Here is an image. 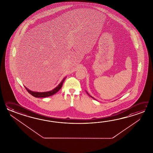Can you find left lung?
<instances>
[{
  "mask_svg": "<svg viewBox=\"0 0 153 153\" xmlns=\"http://www.w3.org/2000/svg\"><path fill=\"white\" fill-rule=\"evenodd\" d=\"M92 98H93V97H92Z\"/></svg>",
  "mask_w": 153,
  "mask_h": 153,
  "instance_id": "1",
  "label": "left lung"
}]
</instances>
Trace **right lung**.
<instances>
[{"label":"right lung","instance_id":"obj_1","mask_svg":"<svg viewBox=\"0 0 153 153\" xmlns=\"http://www.w3.org/2000/svg\"><path fill=\"white\" fill-rule=\"evenodd\" d=\"M65 78L62 82L58 85V86H57L55 88H54L52 91H49V92H33V91H30L27 88H26L27 91L28 92V93L30 94H32L33 96L35 97H47L50 96H52L53 94H55L56 92H57L58 91L61 89V88H62V85L63 82L65 81Z\"/></svg>","mask_w":153,"mask_h":153}]
</instances>
